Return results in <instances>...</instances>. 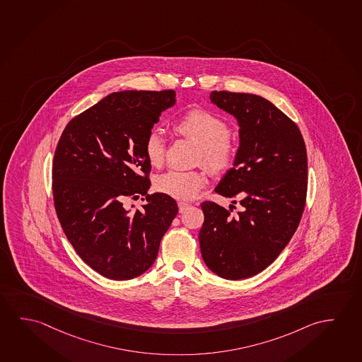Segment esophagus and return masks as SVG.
Here are the masks:
<instances>
[{
  "instance_id": "esophagus-1",
  "label": "esophagus",
  "mask_w": 362,
  "mask_h": 362,
  "mask_svg": "<svg viewBox=\"0 0 362 362\" xmlns=\"http://www.w3.org/2000/svg\"><path fill=\"white\" fill-rule=\"evenodd\" d=\"M189 207V204L187 202H178V211L180 213H184Z\"/></svg>"
}]
</instances>
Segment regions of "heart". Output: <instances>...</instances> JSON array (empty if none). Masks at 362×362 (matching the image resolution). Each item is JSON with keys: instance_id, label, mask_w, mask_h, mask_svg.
<instances>
[{"instance_id": "b5f03b06", "label": "heart", "mask_w": 362, "mask_h": 362, "mask_svg": "<svg viewBox=\"0 0 362 362\" xmlns=\"http://www.w3.org/2000/svg\"><path fill=\"white\" fill-rule=\"evenodd\" d=\"M175 132L200 146L197 162L213 173L229 166L234 156L229 127L218 115L207 110H191L173 127ZM144 153L152 166H160L165 157V141L161 133L152 131L144 141ZM207 184L206 175L200 171L170 170L156 180V187L177 200H192Z\"/></svg>"}]
</instances>
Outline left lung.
Returning <instances> with one entry per match:
<instances>
[{
	"label": "left lung",
	"instance_id": "1",
	"mask_svg": "<svg viewBox=\"0 0 362 362\" xmlns=\"http://www.w3.org/2000/svg\"><path fill=\"white\" fill-rule=\"evenodd\" d=\"M210 102L233 115L239 147L215 191L240 196L241 211L201 204V255L224 279L255 276L272 264L298 228L307 192V152L302 133L268 99L249 93L213 92Z\"/></svg>",
	"mask_w": 362,
	"mask_h": 362
}]
</instances>
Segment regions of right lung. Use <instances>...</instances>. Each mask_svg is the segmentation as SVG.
<instances>
[{
    "mask_svg": "<svg viewBox=\"0 0 362 362\" xmlns=\"http://www.w3.org/2000/svg\"><path fill=\"white\" fill-rule=\"evenodd\" d=\"M176 93H112L65 127L52 163L59 221L71 245L99 274L127 281L153 264L177 215L171 196L147 195L151 171L144 141ZM146 196L141 211L128 197Z\"/></svg>",
    "mask_w": 362,
    "mask_h": 362,
    "instance_id": "obj_1",
    "label": "right lung"
}]
</instances>
